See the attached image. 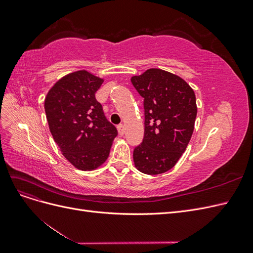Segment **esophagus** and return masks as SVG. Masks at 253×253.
Here are the masks:
<instances>
[{
    "label": "esophagus",
    "instance_id": "1",
    "mask_svg": "<svg viewBox=\"0 0 253 253\" xmlns=\"http://www.w3.org/2000/svg\"><path fill=\"white\" fill-rule=\"evenodd\" d=\"M117 128H118V133H119V135H120V136H124V135H125V133H126V128H125V126H122V125H119V126H117Z\"/></svg>",
    "mask_w": 253,
    "mask_h": 253
}]
</instances>
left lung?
Returning <instances> with one entry per match:
<instances>
[{
  "label": "left lung",
  "instance_id": "left-lung-1",
  "mask_svg": "<svg viewBox=\"0 0 253 253\" xmlns=\"http://www.w3.org/2000/svg\"><path fill=\"white\" fill-rule=\"evenodd\" d=\"M131 81L144 109V136L133 152L135 167L149 175L165 173L178 162L192 136L195 94L185 80L158 68Z\"/></svg>",
  "mask_w": 253,
  "mask_h": 253
}]
</instances>
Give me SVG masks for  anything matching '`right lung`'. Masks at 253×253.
I'll return each mask as SVG.
<instances>
[{
	"label": "right lung",
	"instance_id": "obj_1",
	"mask_svg": "<svg viewBox=\"0 0 253 253\" xmlns=\"http://www.w3.org/2000/svg\"><path fill=\"white\" fill-rule=\"evenodd\" d=\"M103 80L86 71L60 79L45 98L50 133L65 158L90 171L109 157L117 128L106 119L95 94Z\"/></svg>",
	"mask_w": 253,
	"mask_h": 253
}]
</instances>
